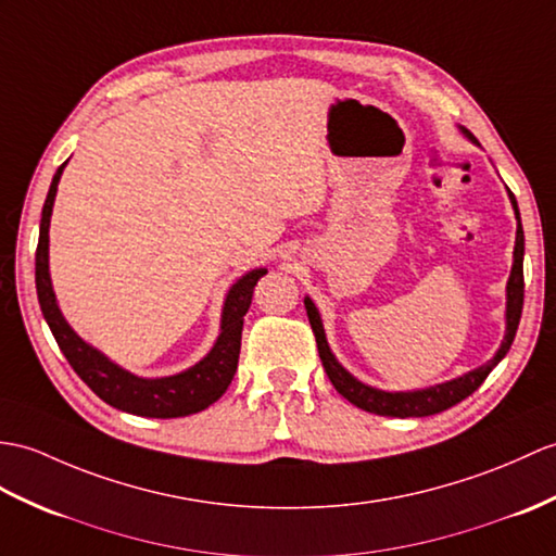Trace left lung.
Listing matches in <instances>:
<instances>
[{
	"instance_id": "8db88e82",
	"label": "left lung",
	"mask_w": 556,
	"mask_h": 556,
	"mask_svg": "<svg viewBox=\"0 0 556 556\" xmlns=\"http://www.w3.org/2000/svg\"><path fill=\"white\" fill-rule=\"evenodd\" d=\"M459 130L469 141H473V144H479L467 127H459ZM509 201H511V208L516 215V241H514L511 273L507 279L505 339H502L493 359H488L485 365L462 374V377H457V379H450V381L435 383V386H426V389H417V391H381V389H374V386H369V383H363L339 363L337 355L331 353V348L327 343L325 325H321V317H319V309L315 307L313 299L305 295L307 319H309V327H313V331H315L321 365H325V371H327L329 381L333 383V389H337L348 400V403H353L355 407L371 412V415H381V417L405 419V417L438 415V412L453 407V405L462 403L464 397H469L485 381L488 374L497 367L500 359L509 353L511 341L516 337V329H519L521 309H523V227H521L519 205H516V199L511 191H509Z\"/></svg>"
}]
</instances>
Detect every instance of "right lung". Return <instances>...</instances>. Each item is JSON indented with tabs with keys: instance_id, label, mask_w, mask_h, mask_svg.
<instances>
[{
	"instance_id": "add662e5",
	"label": "right lung",
	"mask_w": 556,
	"mask_h": 556,
	"mask_svg": "<svg viewBox=\"0 0 556 556\" xmlns=\"http://www.w3.org/2000/svg\"><path fill=\"white\" fill-rule=\"evenodd\" d=\"M66 163L59 167L54 179H51L40 219V241H37L35 253L37 301H40L42 315L51 333H54L61 353L66 355L77 377H80L103 403H109L115 409L130 412V415L137 417L175 419L197 415V412L211 407L215 400L227 391L231 379H235L241 351L243 315H247L251 307L257 279L267 275V269L255 267L231 283L225 295L223 315H219V337L215 339L208 355L201 357L199 363L191 365L189 369L173 374V377H137V374L115 365L111 357L99 351V348L77 337L75 329L68 325L66 317H63L56 303L54 287H51L49 223L51 211H54L59 179Z\"/></svg>"
}]
</instances>
